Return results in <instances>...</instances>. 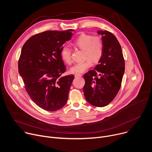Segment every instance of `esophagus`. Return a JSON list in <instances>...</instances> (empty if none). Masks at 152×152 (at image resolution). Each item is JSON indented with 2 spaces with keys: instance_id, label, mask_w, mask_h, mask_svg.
I'll list each match as a JSON object with an SVG mask.
<instances>
[{
  "instance_id": "34e87169",
  "label": "esophagus",
  "mask_w": 152,
  "mask_h": 152,
  "mask_svg": "<svg viewBox=\"0 0 152 152\" xmlns=\"http://www.w3.org/2000/svg\"><path fill=\"white\" fill-rule=\"evenodd\" d=\"M75 77H79L82 76V75H80V74H76L75 75Z\"/></svg>"
}]
</instances>
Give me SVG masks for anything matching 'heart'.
<instances>
[{"mask_svg":"<svg viewBox=\"0 0 152 152\" xmlns=\"http://www.w3.org/2000/svg\"><path fill=\"white\" fill-rule=\"evenodd\" d=\"M73 46L83 50V61L75 64L71 67L72 73L78 74L86 71L90 68L93 62L100 61L103 53V43L100 37L91 35L82 34L73 42ZM61 56L62 61L67 64L72 63V52L68 48H64L61 50Z\"/></svg>","mask_w":152,"mask_h":152,"instance_id":"obj_1","label":"heart"}]
</instances>
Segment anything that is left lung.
Instances as JSON below:
<instances>
[{
	"label": "left lung",
	"mask_w": 152,
	"mask_h": 152,
	"mask_svg": "<svg viewBox=\"0 0 152 152\" xmlns=\"http://www.w3.org/2000/svg\"><path fill=\"white\" fill-rule=\"evenodd\" d=\"M102 35L103 53L94 70L83 75V93L87 102L97 107L111 103L118 93L125 70L121 46L115 36L107 31H99Z\"/></svg>",
	"instance_id": "left-lung-1"
}]
</instances>
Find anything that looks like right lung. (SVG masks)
I'll return each instance as SVG.
<instances>
[{
	"mask_svg": "<svg viewBox=\"0 0 152 152\" xmlns=\"http://www.w3.org/2000/svg\"><path fill=\"white\" fill-rule=\"evenodd\" d=\"M73 29L47 31L30 37L21 49L18 72L32 101L42 110L55 111L66 104L73 75L62 76L66 67L61 58L63 45Z\"/></svg>",
	"mask_w": 152,
	"mask_h": 152,
	"instance_id": "right-lung-1",
	"label": "right lung"
}]
</instances>
